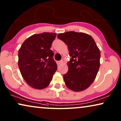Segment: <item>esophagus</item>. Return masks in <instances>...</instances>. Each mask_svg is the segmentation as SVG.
<instances>
[{
	"label": "esophagus",
	"instance_id": "1",
	"mask_svg": "<svg viewBox=\"0 0 121 121\" xmlns=\"http://www.w3.org/2000/svg\"><path fill=\"white\" fill-rule=\"evenodd\" d=\"M63 63V60H61L59 61V62H58V64H59H59H62Z\"/></svg>",
	"mask_w": 121,
	"mask_h": 121
}]
</instances>
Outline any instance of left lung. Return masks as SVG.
<instances>
[{
    "instance_id": "obj_1",
    "label": "left lung",
    "mask_w": 121,
    "mask_h": 121,
    "mask_svg": "<svg viewBox=\"0 0 121 121\" xmlns=\"http://www.w3.org/2000/svg\"><path fill=\"white\" fill-rule=\"evenodd\" d=\"M57 37L67 44L71 59L68 71L63 75L67 87L82 91L90 86L100 66V51L91 36L83 32L68 31Z\"/></svg>"
}]
</instances>
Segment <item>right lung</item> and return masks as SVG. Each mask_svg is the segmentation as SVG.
<instances>
[{"instance_id":"obj_1","label":"right lung","mask_w":121,"mask_h":121,"mask_svg":"<svg viewBox=\"0 0 121 121\" xmlns=\"http://www.w3.org/2000/svg\"><path fill=\"white\" fill-rule=\"evenodd\" d=\"M57 34L43 32L33 35L23 42L18 52V65L29 85L43 89L50 84L57 65L50 49Z\"/></svg>"}]
</instances>
